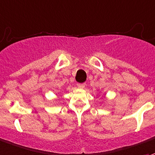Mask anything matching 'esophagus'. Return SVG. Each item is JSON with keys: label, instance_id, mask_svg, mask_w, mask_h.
Instances as JSON below:
<instances>
[{"label": "esophagus", "instance_id": "obj_1", "mask_svg": "<svg viewBox=\"0 0 155 155\" xmlns=\"http://www.w3.org/2000/svg\"><path fill=\"white\" fill-rule=\"evenodd\" d=\"M78 88H84L85 86H86V83H78Z\"/></svg>", "mask_w": 155, "mask_h": 155}]
</instances>
